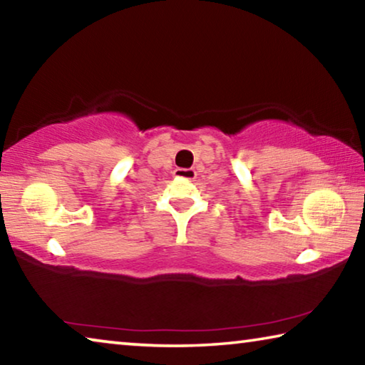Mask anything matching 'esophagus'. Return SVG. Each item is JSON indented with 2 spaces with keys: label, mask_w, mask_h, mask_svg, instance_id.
Returning <instances> with one entry per match:
<instances>
[{
  "label": "esophagus",
  "mask_w": 365,
  "mask_h": 365,
  "mask_svg": "<svg viewBox=\"0 0 365 365\" xmlns=\"http://www.w3.org/2000/svg\"><path fill=\"white\" fill-rule=\"evenodd\" d=\"M175 178H182V180H193L196 177V170L195 169H175L174 172Z\"/></svg>",
  "instance_id": "34e87169"
}]
</instances>
